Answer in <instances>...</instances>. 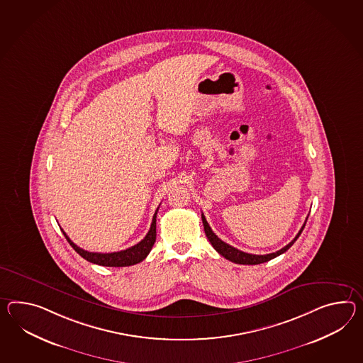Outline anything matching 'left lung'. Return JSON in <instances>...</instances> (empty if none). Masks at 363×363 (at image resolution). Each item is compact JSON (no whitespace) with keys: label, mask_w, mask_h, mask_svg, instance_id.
<instances>
[{"label":"left lung","mask_w":363,"mask_h":363,"mask_svg":"<svg viewBox=\"0 0 363 363\" xmlns=\"http://www.w3.org/2000/svg\"><path fill=\"white\" fill-rule=\"evenodd\" d=\"M307 219H308V218H307ZM307 219H306V223H307ZM202 221H203L206 236H207L208 241L211 242V245H213V249H215L219 255L224 257V258L230 259V261L235 262V264H240V265H258V264L267 262V261L273 259L275 257L281 256V255L284 253L287 249H290V247H292V244H294V242L298 240V238L301 236V230H304V225H306V223H304L301 230L298 232V235L295 236V239L292 240L291 242H289L286 247H283L282 249H279L278 252H275V253H269V255H250V253H245V252L239 250V249H236V247H230V244H227V242L221 241V240L219 239L215 233H213V230H211V227L208 225V223L206 220L203 213H202Z\"/></svg>","instance_id":"left-lung-1"}]
</instances>
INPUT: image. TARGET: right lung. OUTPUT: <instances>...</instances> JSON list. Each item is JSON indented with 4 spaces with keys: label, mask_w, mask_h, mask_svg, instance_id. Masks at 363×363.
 <instances>
[{
    "label": "right lung",
    "mask_w": 363,
    "mask_h": 363,
    "mask_svg": "<svg viewBox=\"0 0 363 363\" xmlns=\"http://www.w3.org/2000/svg\"><path fill=\"white\" fill-rule=\"evenodd\" d=\"M159 211V207L156 210V213L153 215L152 224H150V230L145 235V238L138 242L136 245L128 247L125 250L121 252H113V253H94V252H88L84 250L80 247H77L73 241H72L67 233L62 230L65 239L68 240V242L71 244V247L80 255L82 258H85L89 262L96 264V265L108 266V267H123V266H131L135 264L142 262L145 257L150 255V249L153 247L155 241H156V215Z\"/></svg>",
    "instance_id": "1"
}]
</instances>
